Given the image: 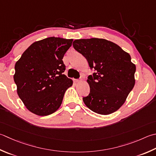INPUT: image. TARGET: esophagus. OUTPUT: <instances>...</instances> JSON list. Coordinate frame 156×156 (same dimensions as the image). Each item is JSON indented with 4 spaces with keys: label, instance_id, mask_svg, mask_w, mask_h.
Segmentation results:
<instances>
[{
    "label": "esophagus",
    "instance_id": "1",
    "mask_svg": "<svg viewBox=\"0 0 156 156\" xmlns=\"http://www.w3.org/2000/svg\"><path fill=\"white\" fill-rule=\"evenodd\" d=\"M74 82H76V83H79V82H82V78H78V79H74Z\"/></svg>",
    "mask_w": 156,
    "mask_h": 156
}]
</instances>
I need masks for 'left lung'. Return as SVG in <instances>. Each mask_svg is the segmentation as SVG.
Listing matches in <instances>:
<instances>
[{"label":"left lung","instance_id":"obj_1","mask_svg":"<svg viewBox=\"0 0 156 156\" xmlns=\"http://www.w3.org/2000/svg\"><path fill=\"white\" fill-rule=\"evenodd\" d=\"M73 47L95 72L87 80L90 93L82 98L84 104L99 114L116 112L135 84L136 66L130 55L114 42L103 38L75 40Z\"/></svg>","mask_w":156,"mask_h":156}]
</instances>
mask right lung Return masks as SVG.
I'll return each instance as SVG.
<instances>
[{
    "instance_id": "right-lung-1",
    "label": "right lung",
    "mask_w": 156,
    "mask_h": 156,
    "mask_svg": "<svg viewBox=\"0 0 156 156\" xmlns=\"http://www.w3.org/2000/svg\"><path fill=\"white\" fill-rule=\"evenodd\" d=\"M73 39L49 37L32 43L15 63L13 79L24 105L40 116L59 108L73 81L63 74V58Z\"/></svg>"
}]
</instances>
